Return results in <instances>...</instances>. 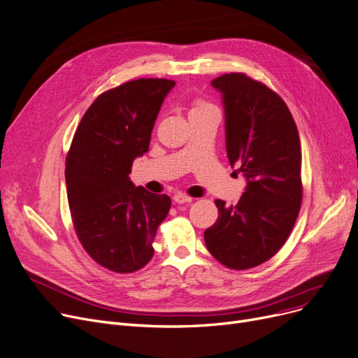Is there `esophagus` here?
<instances>
[{"mask_svg": "<svg viewBox=\"0 0 358 358\" xmlns=\"http://www.w3.org/2000/svg\"><path fill=\"white\" fill-rule=\"evenodd\" d=\"M173 201L178 202V203H186V202H192V198L189 195H186V194L178 192V194H175Z\"/></svg>", "mask_w": 358, "mask_h": 358, "instance_id": "34e87169", "label": "esophagus"}]
</instances>
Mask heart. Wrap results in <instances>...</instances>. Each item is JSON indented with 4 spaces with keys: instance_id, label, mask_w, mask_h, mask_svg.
Returning a JSON list of instances; mask_svg holds the SVG:
<instances>
[{
    "instance_id": "obj_1",
    "label": "heart",
    "mask_w": 358,
    "mask_h": 358,
    "mask_svg": "<svg viewBox=\"0 0 358 358\" xmlns=\"http://www.w3.org/2000/svg\"><path fill=\"white\" fill-rule=\"evenodd\" d=\"M208 109H214V106H213L211 103H208V101L202 100V99H194L192 103H191V112H189V115L199 113V112L208 110Z\"/></svg>"
}]
</instances>
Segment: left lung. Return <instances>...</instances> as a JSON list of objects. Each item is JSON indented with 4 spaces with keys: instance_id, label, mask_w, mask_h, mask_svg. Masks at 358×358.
Returning <instances> with one entry per match:
<instances>
[{
    "instance_id": "obj_1",
    "label": "left lung",
    "mask_w": 358,
    "mask_h": 358,
    "mask_svg": "<svg viewBox=\"0 0 358 358\" xmlns=\"http://www.w3.org/2000/svg\"><path fill=\"white\" fill-rule=\"evenodd\" d=\"M223 96L226 148L248 180L236 206L215 199L218 218L203 233L213 257L230 269L258 266L282 248L303 198L299 131L285 101L243 73L211 81Z\"/></svg>"
}]
</instances>
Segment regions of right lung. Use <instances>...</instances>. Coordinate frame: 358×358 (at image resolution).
<instances>
[{
    "instance_id": "obj_1",
    "label": "right lung",
    "mask_w": 358,
    "mask_h": 358,
    "mask_svg": "<svg viewBox=\"0 0 358 358\" xmlns=\"http://www.w3.org/2000/svg\"><path fill=\"white\" fill-rule=\"evenodd\" d=\"M175 81L138 78L101 93L81 117L66 155L65 182L83 248L119 274L155 255L152 241L172 201L129 180L134 159L148 151L151 131Z\"/></svg>"
}]
</instances>
